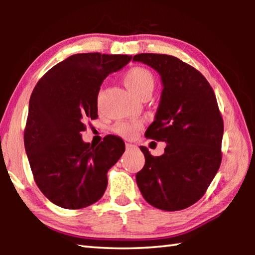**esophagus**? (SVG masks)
Segmentation results:
<instances>
[{"label": "esophagus", "mask_w": 255, "mask_h": 255, "mask_svg": "<svg viewBox=\"0 0 255 255\" xmlns=\"http://www.w3.org/2000/svg\"><path fill=\"white\" fill-rule=\"evenodd\" d=\"M137 146L136 145H133V144H130V143H127L126 144V148L127 149H132V148H136Z\"/></svg>", "instance_id": "obj_1"}]
</instances>
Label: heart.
I'll use <instances>...</instances> for the list:
<instances>
[{
    "label": "heart",
    "instance_id": "obj_1",
    "mask_svg": "<svg viewBox=\"0 0 255 255\" xmlns=\"http://www.w3.org/2000/svg\"><path fill=\"white\" fill-rule=\"evenodd\" d=\"M127 88L137 96L141 98L145 94H152L155 86V77L153 73L145 67H132L124 77ZM139 128L138 122H124L115 126L114 131L124 138H131Z\"/></svg>",
    "mask_w": 255,
    "mask_h": 255
}]
</instances>
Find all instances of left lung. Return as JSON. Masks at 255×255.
<instances>
[{
	"mask_svg": "<svg viewBox=\"0 0 255 255\" xmlns=\"http://www.w3.org/2000/svg\"><path fill=\"white\" fill-rule=\"evenodd\" d=\"M132 60L161 76V100L145 136L166 143L161 156L140 146L145 165L136 182L155 208L182 210L205 195L221 166L224 123L217 100L205 76L174 56L138 54Z\"/></svg>",
	"mask_w": 255,
	"mask_h": 255,
	"instance_id": "1",
	"label": "left lung"
}]
</instances>
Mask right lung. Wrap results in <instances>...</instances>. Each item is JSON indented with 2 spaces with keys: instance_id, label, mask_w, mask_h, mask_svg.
Returning <instances> with one entry per match:
<instances>
[{
  "instance_id": "add662e5",
  "label": "right lung",
  "mask_w": 255,
  "mask_h": 255,
  "mask_svg": "<svg viewBox=\"0 0 255 255\" xmlns=\"http://www.w3.org/2000/svg\"><path fill=\"white\" fill-rule=\"evenodd\" d=\"M128 55H72L51 67L29 101L24 148L33 179L47 199L65 209H81L105 193L107 173L125 152L117 136L97 147L84 143L85 119L98 118L103 80L127 65Z\"/></svg>"
}]
</instances>
